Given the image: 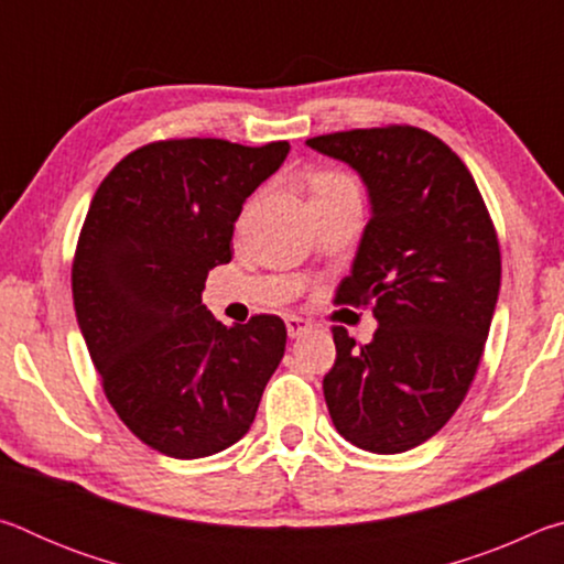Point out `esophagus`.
<instances>
[{
	"instance_id": "esophagus-1",
	"label": "esophagus",
	"mask_w": 564,
	"mask_h": 564,
	"mask_svg": "<svg viewBox=\"0 0 564 564\" xmlns=\"http://www.w3.org/2000/svg\"><path fill=\"white\" fill-rule=\"evenodd\" d=\"M311 328H313V323L308 318L295 316V313L285 316V330H289L291 338H299V336H303V333H308Z\"/></svg>"
}]
</instances>
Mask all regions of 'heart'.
Wrapping results in <instances>:
<instances>
[{"label": "heart", "instance_id": "heart-1", "mask_svg": "<svg viewBox=\"0 0 564 564\" xmlns=\"http://www.w3.org/2000/svg\"><path fill=\"white\" fill-rule=\"evenodd\" d=\"M308 186H311L313 202H316V198H323V196L338 194V191L358 188L356 181H352L348 174H343V171H338V169H316V171H311Z\"/></svg>", "mask_w": 564, "mask_h": 564}]
</instances>
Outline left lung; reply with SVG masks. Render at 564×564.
<instances>
[{
    "label": "left lung",
    "mask_w": 564,
    "mask_h": 564,
    "mask_svg": "<svg viewBox=\"0 0 564 564\" xmlns=\"http://www.w3.org/2000/svg\"><path fill=\"white\" fill-rule=\"evenodd\" d=\"M305 144L356 169L373 206L336 303L370 305L378 328L356 346L333 326L328 413L362 451L405 453L441 431L473 386L500 291L498 231L463 159L431 131L388 123Z\"/></svg>",
    "instance_id": "left-lung-1"
}]
</instances>
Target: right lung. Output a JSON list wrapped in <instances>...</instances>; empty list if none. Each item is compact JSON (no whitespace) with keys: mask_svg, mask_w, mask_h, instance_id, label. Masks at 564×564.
<instances>
[{"mask_svg":"<svg viewBox=\"0 0 564 564\" xmlns=\"http://www.w3.org/2000/svg\"><path fill=\"white\" fill-rule=\"evenodd\" d=\"M289 141L164 139L101 181L76 241V321L121 423L154 451L194 460L248 433L285 350L271 313L226 328L202 303L231 261L243 202L283 164Z\"/></svg>","mask_w":564,"mask_h":564,"instance_id":"1","label":"right lung"}]
</instances>
